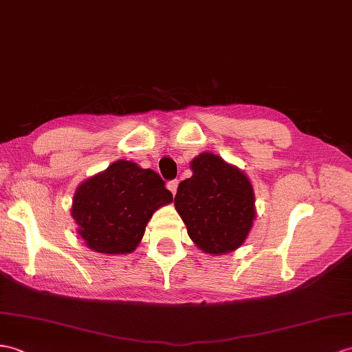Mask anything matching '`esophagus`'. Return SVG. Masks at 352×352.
Instances as JSON below:
<instances>
[{
	"label": "esophagus",
	"mask_w": 352,
	"mask_h": 352,
	"mask_svg": "<svg viewBox=\"0 0 352 352\" xmlns=\"http://www.w3.org/2000/svg\"><path fill=\"white\" fill-rule=\"evenodd\" d=\"M177 187H178V182H177V179H173V182L168 183V189L170 190V193H173V195L177 193Z\"/></svg>",
	"instance_id": "obj_1"
}]
</instances>
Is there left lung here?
Masks as SVG:
<instances>
[{"label": "left lung", "instance_id": "1", "mask_svg": "<svg viewBox=\"0 0 352 352\" xmlns=\"http://www.w3.org/2000/svg\"><path fill=\"white\" fill-rule=\"evenodd\" d=\"M192 177L179 183L174 206L190 240L210 255H225L246 241L256 217L249 177L217 154L190 162Z\"/></svg>", "mask_w": 352, "mask_h": 352}]
</instances>
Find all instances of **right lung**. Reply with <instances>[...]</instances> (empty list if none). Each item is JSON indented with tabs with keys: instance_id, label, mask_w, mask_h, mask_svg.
I'll return each mask as SVG.
<instances>
[{
	"instance_id": "obj_1",
	"label": "right lung",
	"mask_w": 352,
	"mask_h": 352,
	"mask_svg": "<svg viewBox=\"0 0 352 352\" xmlns=\"http://www.w3.org/2000/svg\"><path fill=\"white\" fill-rule=\"evenodd\" d=\"M170 202L173 193L153 169L117 160L76 187L70 213L88 249L122 255L139 246L154 211Z\"/></svg>"
}]
</instances>
